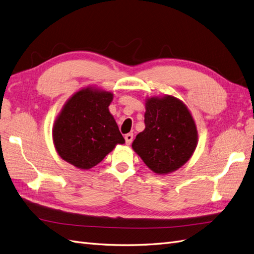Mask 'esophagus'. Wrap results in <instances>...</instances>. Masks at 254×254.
Returning <instances> with one entry per match:
<instances>
[{
	"instance_id": "obj_1",
	"label": "esophagus",
	"mask_w": 254,
	"mask_h": 254,
	"mask_svg": "<svg viewBox=\"0 0 254 254\" xmlns=\"http://www.w3.org/2000/svg\"><path fill=\"white\" fill-rule=\"evenodd\" d=\"M132 140H133V133H127L125 135V141L127 144H131Z\"/></svg>"
}]
</instances>
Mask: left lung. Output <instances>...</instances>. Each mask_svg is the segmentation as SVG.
Wrapping results in <instances>:
<instances>
[{
	"mask_svg": "<svg viewBox=\"0 0 254 254\" xmlns=\"http://www.w3.org/2000/svg\"><path fill=\"white\" fill-rule=\"evenodd\" d=\"M145 129L135 136L132 148L157 174L181 168L197 143L194 121L187 107L172 96L149 98L145 104Z\"/></svg>",
	"mask_w": 254,
	"mask_h": 254,
	"instance_id": "obj_1",
	"label": "left lung"
}]
</instances>
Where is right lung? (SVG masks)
Masks as SVG:
<instances>
[{"instance_id":"add662e5","label":"right lung","mask_w":254,"mask_h":254,"mask_svg":"<svg viewBox=\"0 0 254 254\" xmlns=\"http://www.w3.org/2000/svg\"><path fill=\"white\" fill-rule=\"evenodd\" d=\"M113 94L83 88L66 102L53 126V142L65 161L82 170L98 164L125 139L109 111Z\"/></svg>"}]
</instances>
